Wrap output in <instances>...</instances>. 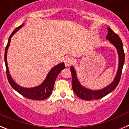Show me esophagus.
I'll list each match as a JSON object with an SVG mask.
<instances>
[{
  "mask_svg": "<svg viewBox=\"0 0 129 129\" xmlns=\"http://www.w3.org/2000/svg\"><path fill=\"white\" fill-rule=\"evenodd\" d=\"M74 62V59L70 57H67L64 59V64L67 67H69Z\"/></svg>",
  "mask_w": 129,
  "mask_h": 129,
  "instance_id": "34e87169",
  "label": "esophagus"
}]
</instances>
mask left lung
<instances>
[{"label": "left lung", "mask_w": 129, "mask_h": 129, "mask_svg": "<svg viewBox=\"0 0 129 129\" xmlns=\"http://www.w3.org/2000/svg\"><path fill=\"white\" fill-rule=\"evenodd\" d=\"M106 39L109 40V41L113 44L118 51V56H119V66H118L116 76L112 83L109 86H106L105 88L101 90H92L88 89L81 85L77 79L74 68L73 67H70V71H71L72 76V86L73 91L74 92L77 97L82 100L90 101V100H99V99L102 98L107 94L110 93L112 91H113L116 88V86H118V83L120 81L123 67L124 61H125V53L123 51L122 41L119 36L115 34L110 28H108V34L106 37Z\"/></svg>", "instance_id": "left-lung-1"}]
</instances>
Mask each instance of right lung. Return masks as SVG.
<instances>
[{
  "mask_svg": "<svg viewBox=\"0 0 129 129\" xmlns=\"http://www.w3.org/2000/svg\"><path fill=\"white\" fill-rule=\"evenodd\" d=\"M23 26L24 24H22V25H20V26L15 28V29L13 31L9 37L8 42L7 46H6L5 53H4V61H5L7 78H8V80L11 87L13 88L15 90L19 92V94H21L22 96L28 99H30V100H44L48 98L51 95L52 90H53V86H54L55 79H56L59 72L62 70L64 69L65 65H64V62H61V63L59 64L57 66L53 67L52 70L49 72L48 74L47 75L44 82L40 85L35 86V87L23 88L18 85L16 83H15L14 81L11 78L10 73H9V69L8 67V63H7V51H8V49L10 46L11 37L15 34L16 31H17Z\"/></svg>",
  "mask_w": 129,
  "mask_h": 129,
  "instance_id": "1",
  "label": "right lung"
}]
</instances>
